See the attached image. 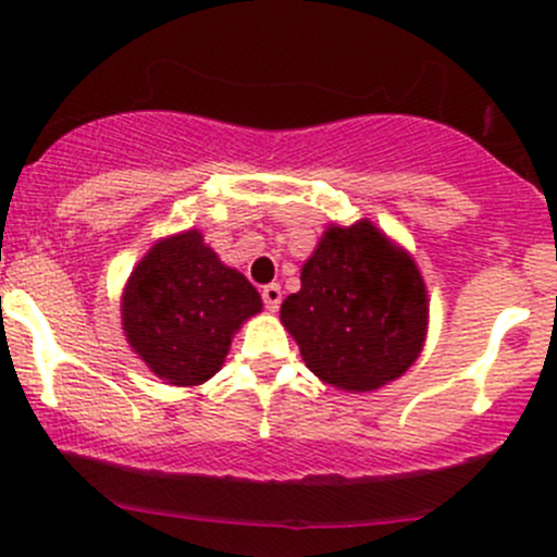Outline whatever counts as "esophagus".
<instances>
[{
	"instance_id": "34e87169",
	"label": "esophagus",
	"mask_w": 557,
	"mask_h": 557,
	"mask_svg": "<svg viewBox=\"0 0 557 557\" xmlns=\"http://www.w3.org/2000/svg\"><path fill=\"white\" fill-rule=\"evenodd\" d=\"M263 296V305H267L269 312H277L280 310V301H283V290H280V285H263L261 290Z\"/></svg>"
}]
</instances>
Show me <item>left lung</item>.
I'll return each mask as SVG.
<instances>
[{
	"instance_id": "1",
	"label": "left lung",
	"mask_w": 557,
	"mask_h": 557,
	"mask_svg": "<svg viewBox=\"0 0 557 557\" xmlns=\"http://www.w3.org/2000/svg\"><path fill=\"white\" fill-rule=\"evenodd\" d=\"M280 320L314 377L369 393L401 377L423 352L429 290L414 258L372 221L331 223Z\"/></svg>"
}]
</instances>
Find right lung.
Instances as JSON below:
<instances>
[{"label":"right lung","instance_id":"obj_1","mask_svg":"<svg viewBox=\"0 0 557 557\" xmlns=\"http://www.w3.org/2000/svg\"><path fill=\"white\" fill-rule=\"evenodd\" d=\"M261 310L258 290L218 258L199 228L156 239L121 296L128 347L156 377L177 387L215 377L234 334Z\"/></svg>","mask_w":557,"mask_h":557}]
</instances>
